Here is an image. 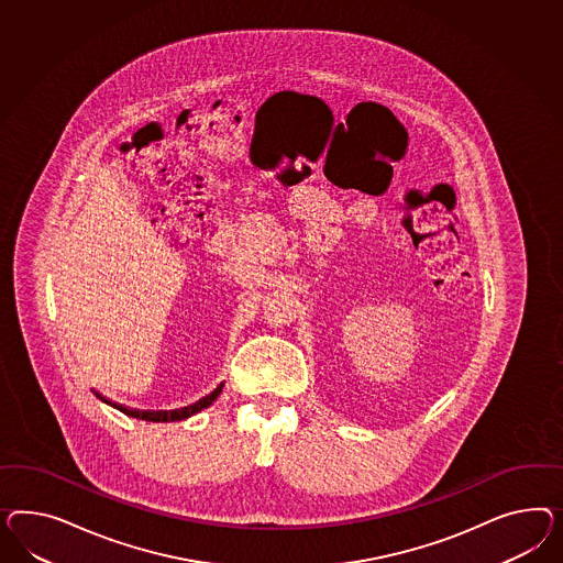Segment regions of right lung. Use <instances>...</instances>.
<instances>
[{"label":"right lung","instance_id":"1","mask_svg":"<svg viewBox=\"0 0 563 563\" xmlns=\"http://www.w3.org/2000/svg\"><path fill=\"white\" fill-rule=\"evenodd\" d=\"M221 389H223V383H221V385L214 389L211 396L198 399L197 404H192V406H188V408H183V410L169 411L131 410V408H124V406H119V404H112V401H108L107 397H102L100 394H96V397H98L100 401L108 404V406H112V408L121 410L122 413H126V416H131V418L145 420V422H178V420H186V418L195 416V413H198V411L205 410V408H209V406L213 404L214 399L219 397V394H221Z\"/></svg>","mask_w":563,"mask_h":563}]
</instances>
